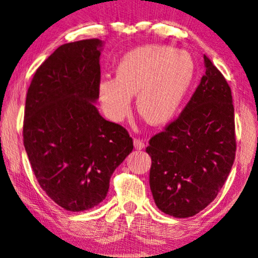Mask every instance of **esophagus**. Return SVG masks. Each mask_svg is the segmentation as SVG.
I'll list each match as a JSON object with an SVG mask.
<instances>
[{"label":"esophagus","mask_w":258,"mask_h":258,"mask_svg":"<svg viewBox=\"0 0 258 258\" xmlns=\"http://www.w3.org/2000/svg\"><path fill=\"white\" fill-rule=\"evenodd\" d=\"M133 145H135L136 150H143L144 147H145V143H144L143 140L136 138L135 140H133Z\"/></svg>","instance_id":"34e87169"}]
</instances>
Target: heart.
<instances>
[{
    "instance_id": "heart-1",
    "label": "heart",
    "mask_w": 258,
    "mask_h": 258,
    "mask_svg": "<svg viewBox=\"0 0 258 258\" xmlns=\"http://www.w3.org/2000/svg\"><path fill=\"white\" fill-rule=\"evenodd\" d=\"M195 63L187 51L165 44H146L120 60L115 79H102L98 97L109 120L122 121L131 109L132 97L139 114L153 126L176 115L192 84Z\"/></svg>"
}]
</instances>
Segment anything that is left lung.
Segmentation results:
<instances>
[{"instance_id":"left-lung-1","label":"left lung","mask_w":258,"mask_h":258,"mask_svg":"<svg viewBox=\"0 0 258 258\" xmlns=\"http://www.w3.org/2000/svg\"><path fill=\"white\" fill-rule=\"evenodd\" d=\"M205 74L186 107L150 139V187L159 210L177 218L197 215L217 197L236 154L232 95L204 55Z\"/></svg>"}]
</instances>
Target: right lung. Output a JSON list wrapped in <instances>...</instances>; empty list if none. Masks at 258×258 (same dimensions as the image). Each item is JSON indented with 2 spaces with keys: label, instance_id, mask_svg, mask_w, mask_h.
Listing matches in <instances>:
<instances>
[{
  "label": "right lung",
  "instance_id": "obj_1",
  "mask_svg": "<svg viewBox=\"0 0 258 258\" xmlns=\"http://www.w3.org/2000/svg\"><path fill=\"white\" fill-rule=\"evenodd\" d=\"M104 41L62 44L37 68L26 98L23 143L37 181L64 210L97 207L114 170L132 152L122 126L94 104Z\"/></svg>",
  "mask_w": 258,
  "mask_h": 258
}]
</instances>
